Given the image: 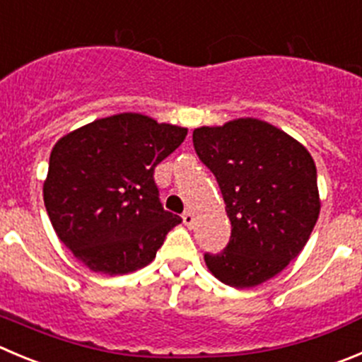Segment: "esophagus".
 I'll use <instances>...</instances> for the list:
<instances>
[{
	"label": "esophagus",
	"mask_w": 362,
	"mask_h": 362,
	"mask_svg": "<svg viewBox=\"0 0 362 362\" xmlns=\"http://www.w3.org/2000/svg\"><path fill=\"white\" fill-rule=\"evenodd\" d=\"M182 221H184L185 227H192V223H194V214L189 211L184 212V214H182Z\"/></svg>",
	"instance_id": "34e87169"
}]
</instances>
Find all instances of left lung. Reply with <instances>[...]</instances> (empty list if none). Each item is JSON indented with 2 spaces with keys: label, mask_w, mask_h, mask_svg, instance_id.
<instances>
[{
  "label": "left lung",
  "mask_w": 362,
  "mask_h": 362,
  "mask_svg": "<svg viewBox=\"0 0 362 362\" xmlns=\"http://www.w3.org/2000/svg\"><path fill=\"white\" fill-rule=\"evenodd\" d=\"M192 144L218 180L232 225L228 245L205 253V264L232 288L266 282L302 252L318 219L313 157L291 135L252 117L197 128Z\"/></svg>",
  "instance_id": "left-lung-1"
}]
</instances>
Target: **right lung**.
I'll use <instances>...</instances> for the list:
<instances>
[{"mask_svg": "<svg viewBox=\"0 0 362 362\" xmlns=\"http://www.w3.org/2000/svg\"><path fill=\"white\" fill-rule=\"evenodd\" d=\"M185 135L187 128L128 112L93 121L53 146L44 205L60 241L90 272L144 268L182 221L162 207L153 173Z\"/></svg>", "mask_w": 362, "mask_h": 362, "instance_id": "obj_1", "label": "right lung"}]
</instances>
